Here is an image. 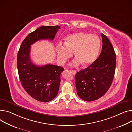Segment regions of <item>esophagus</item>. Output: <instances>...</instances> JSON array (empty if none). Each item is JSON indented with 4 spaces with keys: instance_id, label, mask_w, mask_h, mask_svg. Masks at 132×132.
<instances>
[{
    "instance_id": "1",
    "label": "esophagus",
    "mask_w": 132,
    "mask_h": 132,
    "mask_svg": "<svg viewBox=\"0 0 132 132\" xmlns=\"http://www.w3.org/2000/svg\"><path fill=\"white\" fill-rule=\"evenodd\" d=\"M70 72H71V73L73 75H75L76 73V71H75V70H71V71H70Z\"/></svg>"
}]
</instances>
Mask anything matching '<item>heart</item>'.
<instances>
[{
  "label": "heart",
  "mask_w": 132,
  "mask_h": 132,
  "mask_svg": "<svg viewBox=\"0 0 132 132\" xmlns=\"http://www.w3.org/2000/svg\"><path fill=\"white\" fill-rule=\"evenodd\" d=\"M64 45L59 44L56 47L57 60L63 63L72 57L74 52L76 57L74 64L82 63L87 67L93 63L97 59L101 47L98 36L84 32L74 33L68 36Z\"/></svg>",
  "instance_id": "heart-1"
}]
</instances>
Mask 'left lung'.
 <instances>
[{
  "instance_id": "1",
  "label": "left lung",
  "mask_w": 132,
  "mask_h": 132,
  "mask_svg": "<svg viewBox=\"0 0 132 132\" xmlns=\"http://www.w3.org/2000/svg\"><path fill=\"white\" fill-rule=\"evenodd\" d=\"M102 51L94 62L75 75L77 93L86 101L96 100L109 89L114 77L116 55L108 38L103 34Z\"/></svg>"
}]
</instances>
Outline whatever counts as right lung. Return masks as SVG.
Here are the masks:
<instances>
[{
	"instance_id": "1",
	"label": "right lung",
	"mask_w": 132,
	"mask_h": 132,
	"mask_svg": "<svg viewBox=\"0 0 132 132\" xmlns=\"http://www.w3.org/2000/svg\"><path fill=\"white\" fill-rule=\"evenodd\" d=\"M60 29L59 26L38 28L24 39L18 54L17 67L23 87L30 96L43 102H49L57 95L64 69L51 64L35 65L30 58L31 45L41 39L53 40Z\"/></svg>"
}]
</instances>
